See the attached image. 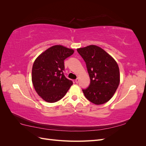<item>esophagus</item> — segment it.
I'll list each match as a JSON object with an SVG mask.
<instances>
[{
    "instance_id": "obj_1",
    "label": "esophagus",
    "mask_w": 146,
    "mask_h": 146,
    "mask_svg": "<svg viewBox=\"0 0 146 146\" xmlns=\"http://www.w3.org/2000/svg\"><path fill=\"white\" fill-rule=\"evenodd\" d=\"M75 82H76V83H78V82H79V78H77L76 79V80H75Z\"/></svg>"
}]
</instances>
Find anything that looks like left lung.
Instances as JSON below:
<instances>
[{
    "mask_svg": "<svg viewBox=\"0 0 146 146\" xmlns=\"http://www.w3.org/2000/svg\"><path fill=\"white\" fill-rule=\"evenodd\" d=\"M77 50L85 61L90 78L89 86L82 90L84 95L94 104L106 103L115 93L120 82L117 63L97 46H88Z\"/></svg>",
    "mask_w": 146,
    "mask_h": 146,
    "instance_id": "1",
    "label": "left lung"
}]
</instances>
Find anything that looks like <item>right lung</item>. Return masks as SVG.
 Instances as JSON below:
<instances>
[{"instance_id": "obj_1", "label": "right lung", "mask_w": 146, "mask_h": 146, "mask_svg": "<svg viewBox=\"0 0 146 146\" xmlns=\"http://www.w3.org/2000/svg\"><path fill=\"white\" fill-rule=\"evenodd\" d=\"M74 50L60 45L48 48L35 60L32 68V82L38 94L49 103L62 99L72 81L64 76V61Z\"/></svg>"}]
</instances>
